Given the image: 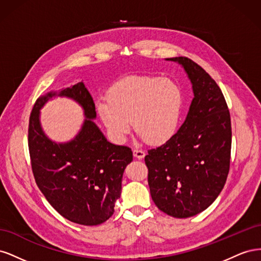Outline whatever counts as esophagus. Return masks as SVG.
<instances>
[{
  "instance_id": "1",
  "label": "esophagus",
  "mask_w": 261,
  "mask_h": 261,
  "mask_svg": "<svg viewBox=\"0 0 261 261\" xmlns=\"http://www.w3.org/2000/svg\"><path fill=\"white\" fill-rule=\"evenodd\" d=\"M133 153H134V156L137 158V159H143V158L146 155L144 150H141V149H134Z\"/></svg>"
}]
</instances>
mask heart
I'll return each mask as SVG.
<instances>
[{
	"instance_id": "b5f03b06",
	"label": "heart",
	"mask_w": 261,
	"mask_h": 261,
	"mask_svg": "<svg viewBox=\"0 0 261 261\" xmlns=\"http://www.w3.org/2000/svg\"><path fill=\"white\" fill-rule=\"evenodd\" d=\"M98 113L111 137L122 143L134 127L148 143L160 145L177 130L184 106L180 87L169 78L135 76L115 84Z\"/></svg>"
}]
</instances>
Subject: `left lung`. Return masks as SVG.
Instances as JSON below:
<instances>
[{"mask_svg": "<svg viewBox=\"0 0 261 261\" xmlns=\"http://www.w3.org/2000/svg\"><path fill=\"white\" fill-rule=\"evenodd\" d=\"M167 60L184 67L194 99L174 136L148 150V184L161 211L189 218L207 209L224 187L230 171L231 116L220 87L201 66L185 57Z\"/></svg>", "mask_w": 261, "mask_h": 261, "instance_id": "obj_1", "label": "left lung"}]
</instances>
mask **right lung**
Instances as JSON below:
<instances>
[{
	"instance_id": "add662e5",
	"label": "right lung",
	"mask_w": 261,
	"mask_h": 261,
	"mask_svg": "<svg viewBox=\"0 0 261 261\" xmlns=\"http://www.w3.org/2000/svg\"><path fill=\"white\" fill-rule=\"evenodd\" d=\"M53 95L72 97L85 112L81 132L66 144L51 142L38 121L40 109ZM94 117L96 107L83 82L39 98L29 117L28 148L36 183L62 217L82 225L101 224L113 215L124 170L133 161L132 149L110 144Z\"/></svg>"
}]
</instances>
